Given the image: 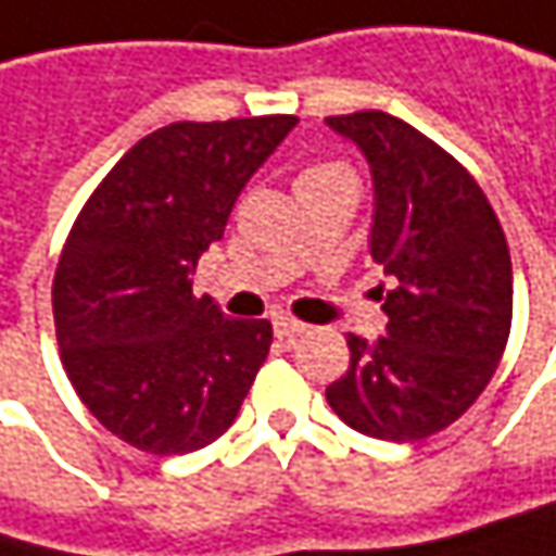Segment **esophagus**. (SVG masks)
<instances>
[{"instance_id":"34e87169","label":"esophagus","mask_w":556,"mask_h":556,"mask_svg":"<svg viewBox=\"0 0 556 556\" xmlns=\"http://www.w3.org/2000/svg\"><path fill=\"white\" fill-rule=\"evenodd\" d=\"M305 325L302 321H295V318H277L274 321V333H277L279 340H295V337H302L305 333Z\"/></svg>"}]
</instances>
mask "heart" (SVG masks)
Listing matches in <instances>:
<instances>
[{
  "mask_svg": "<svg viewBox=\"0 0 556 556\" xmlns=\"http://www.w3.org/2000/svg\"><path fill=\"white\" fill-rule=\"evenodd\" d=\"M330 168H337V165H318V168H308V172H302V177L321 175V172H330Z\"/></svg>",
  "mask_w": 556,
  "mask_h": 556,
  "instance_id": "heart-1",
  "label": "heart"
}]
</instances>
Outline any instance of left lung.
I'll return each mask as SVG.
<instances>
[{"instance_id": "8db88e82", "label": "left lung", "mask_w": 556, "mask_h": 556, "mask_svg": "<svg viewBox=\"0 0 556 556\" xmlns=\"http://www.w3.org/2000/svg\"><path fill=\"white\" fill-rule=\"evenodd\" d=\"M369 162V254L394 279L379 340L350 333V369L328 384L333 414L363 435L414 442L455 424L506 350L513 261L478 180L420 129L359 111L328 117Z\"/></svg>"}]
</instances>
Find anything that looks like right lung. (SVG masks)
<instances>
[{"mask_svg": "<svg viewBox=\"0 0 556 556\" xmlns=\"http://www.w3.org/2000/svg\"><path fill=\"white\" fill-rule=\"evenodd\" d=\"M299 117L172 124L98 184L66 238L53 318L81 404L124 442L184 455L219 439L270 353V321L193 295L203 251Z\"/></svg>", "mask_w": 556, "mask_h": 556, "instance_id": "add662e5", "label": "right lung"}]
</instances>
